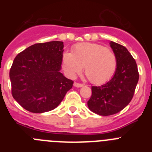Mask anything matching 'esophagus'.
Here are the masks:
<instances>
[{
	"instance_id": "obj_1",
	"label": "esophagus",
	"mask_w": 152,
	"mask_h": 152,
	"mask_svg": "<svg viewBox=\"0 0 152 152\" xmlns=\"http://www.w3.org/2000/svg\"><path fill=\"white\" fill-rule=\"evenodd\" d=\"M74 86H75V87H77V88H81V87L84 86V84H80V83H77V82H75L74 83Z\"/></svg>"
}]
</instances>
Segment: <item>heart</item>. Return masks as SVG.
Listing matches in <instances>:
<instances>
[{"label": "heart", "instance_id": "heart-1", "mask_svg": "<svg viewBox=\"0 0 152 152\" xmlns=\"http://www.w3.org/2000/svg\"><path fill=\"white\" fill-rule=\"evenodd\" d=\"M82 67L91 82L101 84L114 75L117 59L110 48L98 43L80 42L72 47V53L66 52L63 54L62 68L68 77H74Z\"/></svg>", "mask_w": 152, "mask_h": 152}]
</instances>
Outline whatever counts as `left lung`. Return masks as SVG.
<instances>
[{
    "instance_id": "obj_1",
    "label": "left lung",
    "mask_w": 152,
    "mask_h": 152,
    "mask_svg": "<svg viewBox=\"0 0 152 152\" xmlns=\"http://www.w3.org/2000/svg\"><path fill=\"white\" fill-rule=\"evenodd\" d=\"M117 59L113 77L103 85L93 86L88 106L92 112L100 116H110L120 112L133 97L139 72L135 60L127 49L120 44L110 42Z\"/></svg>"
}]
</instances>
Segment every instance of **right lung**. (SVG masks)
Instances as JSON below:
<instances>
[{
	"label": "right lung",
	"mask_w": 152,
	"mask_h": 152,
	"mask_svg": "<svg viewBox=\"0 0 152 152\" xmlns=\"http://www.w3.org/2000/svg\"><path fill=\"white\" fill-rule=\"evenodd\" d=\"M63 42L36 43L20 52L10 70L11 94L26 110L35 113L59 105L74 81L60 72Z\"/></svg>",
	"instance_id": "add662e5"
}]
</instances>
